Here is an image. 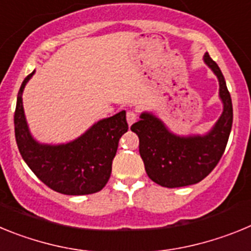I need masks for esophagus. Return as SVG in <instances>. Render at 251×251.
<instances>
[{
    "instance_id": "esophagus-1",
    "label": "esophagus",
    "mask_w": 251,
    "mask_h": 251,
    "mask_svg": "<svg viewBox=\"0 0 251 251\" xmlns=\"http://www.w3.org/2000/svg\"><path fill=\"white\" fill-rule=\"evenodd\" d=\"M137 121V113L136 112H128L127 113V122L129 126H132Z\"/></svg>"
}]
</instances>
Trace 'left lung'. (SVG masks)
Here are the masks:
<instances>
[{
  "label": "left lung",
  "mask_w": 251,
  "mask_h": 251,
  "mask_svg": "<svg viewBox=\"0 0 251 251\" xmlns=\"http://www.w3.org/2000/svg\"><path fill=\"white\" fill-rule=\"evenodd\" d=\"M203 63L216 75L223 103V113L211 129L205 134L178 136L151 112L141 113V119L130 127L139 138V153L148 177L163 187L200 182L216 167L227 145L232 126L231 97L220 68L207 52Z\"/></svg>",
  "instance_id": "obj_1"
}]
</instances>
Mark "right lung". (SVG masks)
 <instances>
[{
    "instance_id": "obj_1",
    "label": "right lung",
    "mask_w": 251,
    "mask_h": 251,
    "mask_svg": "<svg viewBox=\"0 0 251 251\" xmlns=\"http://www.w3.org/2000/svg\"><path fill=\"white\" fill-rule=\"evenodd\" d=\"M34 74L35 70L22 81L13 117L15 137L22 158L40 181L54 191L64 195L100 191L112 174L119 139L128 130L126 112L100 119L68 143H40L31 134L22 105V93Z\"/></svg>"
}]
</instances>
